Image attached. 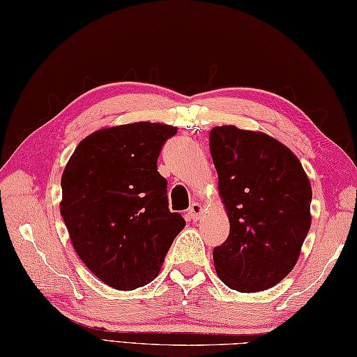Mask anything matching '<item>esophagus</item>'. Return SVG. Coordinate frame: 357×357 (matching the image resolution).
<instances>
[{"label": "esophagus", "mask_w": 357, "mask_h": 357, "mask_svg": "<svg viewBox=\"0 0 357 357\" xmlns=\"http://www.w3.org/2000/svg\"><path fill=\"white\" fill-rule=\"evenodd\" d=\"M202 214V205L197 204V202H193L192 205H190L188 208V218L192 220H197L199 218H201Z\"/></svg>", "instance_id": "obj_1"}]
</instances>
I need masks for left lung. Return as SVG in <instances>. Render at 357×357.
I'll use <instances>...</instances> for the list:
<instances>
[{"label":"left lung","mask_w":357,"mask_h":357,"mask_svg":"<svg viewBox=\"0 0 357 357\" xmlns=\"http://www.w3.org/2000/svg\"><path fill=\"white\" fill-rule=\"evenodd\" d=\"M210 152L229 236L213 250L228 287L260 292L295 266L310 229L312 188L300 160L280 141L236 126L210 130Z\"/></svg>","instance_id":"8db88e82"}]
</instances>
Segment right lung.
Listing matches in <instances>:
<instances>
[{
	"mask_svg": "<svg viewBox=\"0 0 357 357\" xmlns=\"http://www.w3.org/2000/svg\"><path fill=\"white\" fill-rule=\"evenodd\" d=\"M176 130L149 121L97 130L80 141L63 170L61 214L74 250L119 291L151 283L185 227L169 210L167 179L156 165Z\"/></svg>",
	"mask_w": 357,
	"mask_h": 357,
	"instance_id": "obj_1",
	"label": "right lung"
}]
</instances>
